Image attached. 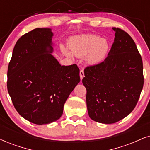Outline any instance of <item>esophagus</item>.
<instances>
[{"label": "esophagus", "instance_id": "esophagus-1", "mask_svg": "<svg viewBox=\"0 0 150 150\" xmlns=\"http://www.w3.org/2000/svg\"><path fill=\"white\" fill-rule=\"evenodd\" d=\"M79 76H80L81 80L82 79L83 77H84V70H83V69H81L80 72H79Z\"/></svg>", "mask_w": 150, "mask_h": 150}]
</instances>
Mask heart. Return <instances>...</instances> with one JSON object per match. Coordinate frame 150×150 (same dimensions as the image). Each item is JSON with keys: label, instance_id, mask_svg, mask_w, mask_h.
<instances>
[{"label": "heart", "instance_id": "heart-1", "mask_svg": "<svg viewBox=\"0 0 150 150\" xmlns=\"http://www.w3.org/2000/svg\"><path fill=\"white\" fill-rule=\"evenodd\" d=\"M69 47L72 54L78 57H84L90 65H96L103 61L109 50L107 39L94 35H82L72 37ZM62 51L68 57H72L70 52L62 46Z\"/></svg>", "mask_w": 150, "mask_h": 150}]
</instances>
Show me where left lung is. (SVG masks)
Returning <instances> with one entry per match:
<instances>
[{
  "mask_svg": "<svg viewBox=\"0 0 150 150\" xmlns=\"http://www.w3.org/2000/svg\"><path fill=\"white\" fill-rule=\"evenodd\" d=\"M115 39L103 62L85 68L82 83L93 120L112 124L135 108L144 84L141 55L129 34L113 28Z\"/></svg>",
  "mask_w": 150,
  "mask_h": 150,
  "instance_id": "left-lung-1",
  "label": "left lung"
}]
</instances>
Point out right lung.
Returning a JSON list of instances; mask_svg holds the SVG:
<instances>
[{"label": "right lung", "instance_id": "right-lung-1", "mask_svg": "<svg viewBox=\"0 0 150 150\" xmlns=\"http://www.w3.org/2000/svg\"><path fill=\"white\" fill-rule=\"evenodd\" d=\"M52 36L49 28L25 34L17 41L8 66L7 86L13 105L36 125L60 118L66 100L80 81L76 64L61 66L51 54Z\"/></svg>", "mask_w": 150, "mask_h": 150}]
</instances>
